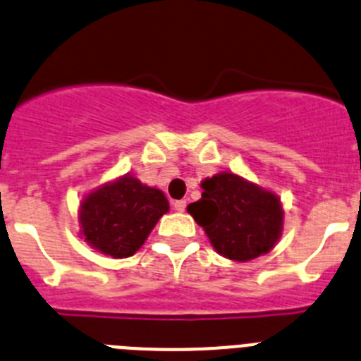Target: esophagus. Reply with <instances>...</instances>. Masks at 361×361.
<instances>
[{
  "mask_svg": "<svg viewBox=\"0 0 361 361\" xmlns=\"http://www.w3.org/2000/svg\"><path fill=\"white\" fill-rule=\"evenodd\" d=\"M173 209H175V212L183 213L184 209H186V200H175V202H173Z\"/></svg>",
  "mask_w": 361,
  "mask_h": 361,
  "instance_id": "esophagus-1",
  "label": "esophagus"
}]
</instances>
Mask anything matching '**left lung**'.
Listing matches in <instances>:
<instances>
[{"label":"left lung","mask_w":361,"mask_h":361,"mask_svg":"<svg viewBox=\"0 0 361 361\" xmlns=\"http://www.w3.org/2000/svg\"><path fill=\"white\" fill-rule=\"evenodd\" d=\"M202 199L188 206L222 257L247 262L269 253L282 235L280 199L229 171L202 180Z\"/></svg>","instance_id":"obj_1"}]
</instances>
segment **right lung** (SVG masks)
Masks as SVG:
<instances>
[{"label": "right lung", "instance_id": "1", "mask_svg": "<svg viewBox=\"0 0 361 361\" xmlns=\"http://www.w3.org/2000/svg\"><path fill=\"white\" fill-rule=\"evenodd\" d=\"M168 209L161 190L124 175L85 197L79 212L81 235L103 255L132 257Z\"/></svg>", "mask_w": 361, "mask_h": 361}]
</instances>
